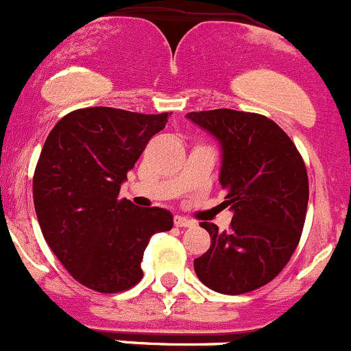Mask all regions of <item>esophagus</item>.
I'll return each mask as SVG.
<instances>
[{
	"label": "esophagus",
	"mask_w": 351,
	"mask_h": 351,
	"mask_svg": "<svg viewBox=\"0 0 351 351\" xmlns=\"http://www.w3.org/2000/svg\"><path fill=\"white\" fill-rule=\"evenodd\" d=\"M175 227H180V228H183V227H194V221L192 220H189V218H185V216H175Z\"/></svg>",
	"instance_id": "esophagus-1"
}]
</instances>
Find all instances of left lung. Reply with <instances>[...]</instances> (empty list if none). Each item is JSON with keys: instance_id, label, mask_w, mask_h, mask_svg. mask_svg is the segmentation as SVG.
Returning a JSON list of instances; mask_svg holds the SVG:
<instances>
[{"instance_id": "obj_1", "label": "left lung", "mask_w": 351, "mask_h": 351, "mask_svg": "<svg viewBox=\"0 0 351 351\" xmlns=\"http://www.w3.org/2000/svg\"><path fill=\"white\" fill-rule=\"evenodd\" d=\"M220 140V183L234 218L228 230L202 221L211 245L195 258L199 280L221 294H244L282 271L300 244L306 206V166L286 131L256 112L232 109L186 114Z\"/></svg>"}]
</instances>
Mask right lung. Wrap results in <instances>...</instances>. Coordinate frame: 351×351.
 <instances>
[{
	"instance_id": "add662e5",
	"label": "right lung",
	"mask_w": 351,
	"mask_h": 351,
	"mask_svg": "<svg viewBox=\"0 0 351 351\" xmlns=\"http://www.w3.org/2000/svg\"><path fill=\"white\" fill-rule=\"evenodd\" d=\"M168 112L114 107L69 112L50 131L32 178L43 237L65 270L97 293H121L142 280L149 239L168 232V209L119 199L121 183Z\"/></svg>"
}]
</instances>
